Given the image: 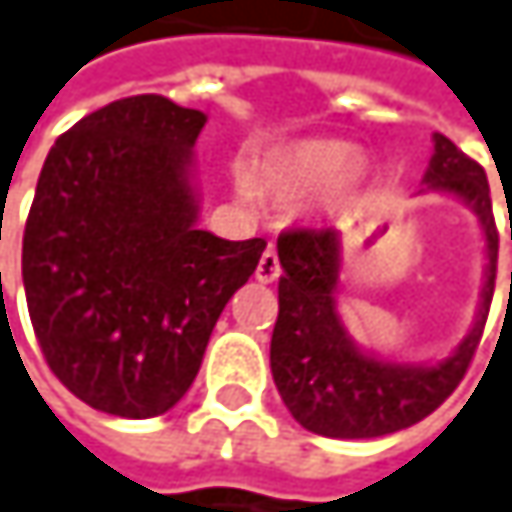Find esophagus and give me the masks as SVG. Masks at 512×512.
I'll return each mask as SVG.
<instances>
[{
  "mask_svg": "<svg viewBox=\"0 0 512 512\" xmlns=\"http://www.w3.org/2000/svg\"><path fill=\"white\" fill-rule=\"evenodd\" d=\"M281 275V263H278V255L272 252V249H266L260 260H257V269H255V278L260 284H272L275 278Z\"/></svg>",
  "mask_w": 512,
  "mask_h": 512,
  "instance_id": "esophagus-1",
  "label": "esophagus"
}]
</instances>
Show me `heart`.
<instances>
[{"instance_id": "1", "label": "heart", "mask_w": 512, "mask_h": 512, "mask_svg": "<svg viewBox=\"0 0 512 512\" xmlns=\"http://www.w3.org/2000/svg\"><path fill=\"white\" fill-rule=\"evenodd\" d=\"M332 186L335 198H353L361 186L356 148L338 139H302L275 148L257 168V189L278 201H293ZM243 198L252 192L243 186Z\"/></svg>"}]
</instances>
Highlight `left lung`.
Wrapping results in <instances>:
<instances>
[{"label": "left lung", "mask_w": 512, "mask_h": 512, "mask_svg": "<svg viewBox=\"0 0 512 512\" xmlns=\"http://www.w3.org/2000/svg\"><path fill=\"white\" fill-rule=\"evenodd\" d=\"M421 192L460 198L480 222L486 243V278L471 332L442 361H388L361 350L338 314L341 234L284 231L278 237V320L269 364L275 388L290 415L311 433L329 439H373L406 430L436 412L460 385L480 344L495 290L498 231L486 171L436 133ZM512 240V216H510Z\"/></svg>", "instance_id": "8db88e82"}]
</instances>
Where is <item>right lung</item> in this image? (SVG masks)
I'll return each instance as SVG.
<instances>
[{
    "instance_id": "add662e5",
    "label": "right lung",
    "mask_w": 512,
    "mask_h": 512,
    "mask_svg": "<svg viewBox=\"0 0 512 512\" xmlns=\"http://www.w3.org/2000/svg\"><path fill=\"white\" fill-rule=\"evenodd\" d=\"M207 115L159 94L115 100L47 154L23 234V287L50 370L91 409L168 412L198 376L266 240L198 228Z\"/></svg>"
}]
</instances>
